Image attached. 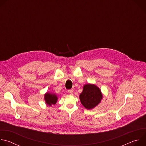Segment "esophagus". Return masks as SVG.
Returning <instances> with one entry per match:
<instances>
[{
	"label": "esophagus",
	"mask_w": 146,
	"mask_h": 146,
	"mask_svg": "<svg viewBox=\"0 0 146 146\" xmlns=\"http://www.w3.org/2000/svg\"><path fill=\"white\" fill-rule=\"evenodd\" d=\"M68 92H69L70 94L73 95V90H68Z\"/></svg>",
	"instance_id": "1"
}]
</instances>
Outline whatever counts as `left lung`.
<instances>
[{
	"label": "left lung",
	"mask_w": 146,
	"mask_h": 146,
	"mask_svg": "<svg viewBox=\"0 0 146 146\" xmlns=\"http://www.w3.org/2000/svg\"><path fill=\"white\" fill-rule=\"evenodd\" d=\"M103 95L100 90L94 84H86L80 95L81 103L86 109H92L100 102Z\"/></svg>",
	"instance_id": "left-lung-1"
}]
</instances>
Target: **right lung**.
<instances>
[{"instance_id": "add662e5", "label": "right lung", "mask_w": 146, "mask_h": 146, "mask_svg": "<svg viewBox=\"0 0 146 146\" xmlns=\"http://www.w3.org/2000/svg\"><path fill=\"white\" fill-rule=\"evenodd\" d=\"M44 100L47 105L51 106L52 105H55L58 100V97L54 94L47 92L44 95Z\"/></svg>"}]
</instances>
